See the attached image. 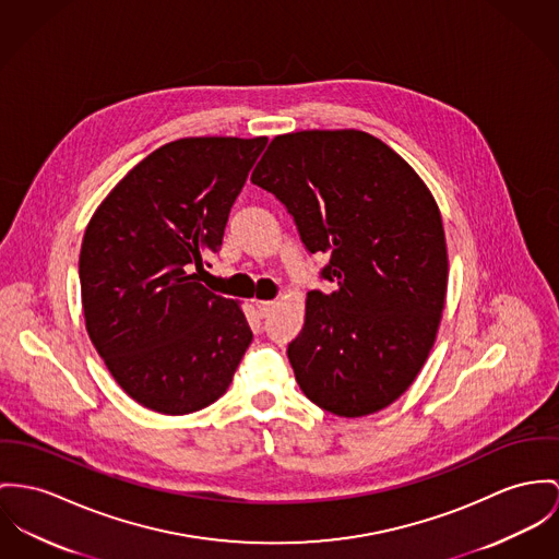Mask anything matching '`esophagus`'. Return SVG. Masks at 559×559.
Returning a JSON list of instances; mask_svg holds the SVG:
<instances>
[{
    "instance_id": "34e87169",
    "label": "esophagus",
    "mask_w": 559,
    "mask_h": 559,
    "mask_svg": "<svg viewBox=\"0 0 559 559\" xmlns=\"http://www.w3.org/2000/svg\"><path fill=\"white\" fill-rule=\"evenodd\" d=\"M274 304H276V301L255 300V308H258V312L261 317H267V314H270V310L274 308Z\"/></svg>"
}]
</instances>
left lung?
<instances>
[{"mask_svg": "<svg viewBox=\"0 0 559 559\" xmlns=\"http://www.w3.org/2000/svg\"><path fill=\"white\" fill-rule=\"evenodd\" d=\"M251 182L294 216L308 253H325L334 292L306 296L287 357L304 395L338 417L372 415L421 372L447 296L440 211L417 173L357 129L276 135Z\"/></svg>", "mask_w": 559, "mask_h": 559, "instance_id": "obj_1", "label": "left lung"}]
</instances>
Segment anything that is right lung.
I'll return each instance as SVG.
<instances>
[{
    "label": "right lung",
    "instance_id": "obj_1",
    "mask_svg": "<svg viewBox=\"0 0 559 559\" xmlns=\"http://www.w3.org/2000/svg\"><path fill=\"white\" fill-rule=\"evenodd\" d=\"M267 138H182L142 159L86 225V332L144 408L187 415L231 383L253 341L242 308L198 283Z\"/></svg>",
    "mask_w": 559,
    "mask_h": 559
}]
</instances>
